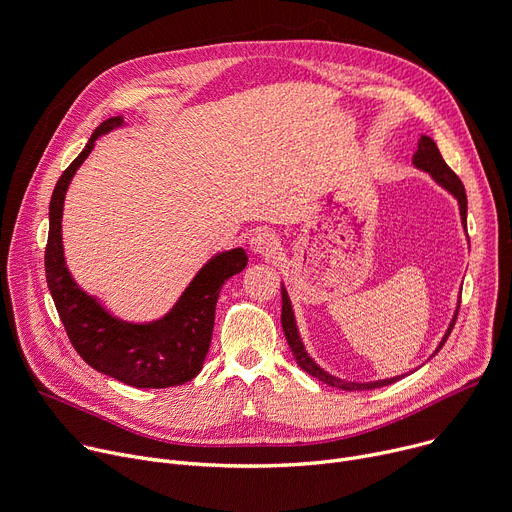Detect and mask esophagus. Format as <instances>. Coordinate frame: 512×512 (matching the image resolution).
Wrapping results in <instances>:
<instances>
[{"mask_svg":"<svg viewBox=\"0 0 512 512\" xmlns=\"http://www.w3.org/2000/svg\"><path fill=\"white\" fill-rule=\"evenodd\" d=\"M277 247H280V239H277L269 230H259L251 239V249L257 255H273Z\"/></svg>","mask_w":512,"mask_h":512,"instance_id":"1","label":"esophagus"}]
</instances>
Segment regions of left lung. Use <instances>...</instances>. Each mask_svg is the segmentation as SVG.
Wrapping results in <instances>:
<instances>
[{
  "label": "left lung",
  "instance_id": "8db88e82",
  "mask_svg": "<svg viewBox=\"0 0 512 512\" xmlns=\"http://www.w3.org/2000/svg\"><path fill=\"white\" fill-rule=\"evenodd\" d=\"M412 163H414V167L427 171L439 185H443V188H445L451 196H455V200H457V204H459L461 222H463V226H466V218H468V196H466V188H463L461 179H459V177L451 171V167L443 161V157H441V153H439V149H437V145H435V141H433L431 136H425V134L421 136V141H418V149H416V153H414V157H412ZM459 304H461V298H459ZM459 304H457V310H455V314H453V320H451V324H449V329H447L445 337L441 339L437 351L445 345L447 337L451 335V329H453V324H455V320H457ZM282 327H284L286 341H288V345H290V349H292V353H294V357H296V363L306 371V374H310L312 378H316V380H320V382H324V384L335 386V388H339V390H374V388L390 386V384L398 382L400 378H404V376H396V378H388V380H378V382H365V384H361V382H347V380H341V378H335V376L327 374V371H324V369L308 355V351L304 349V343H302L300 333H298V327H296V318H294L292 302H290V296H288V292H286L284 286H282ZM437 351H435L433 355H437Z\"/></svg>",
  "mask_w": 512,
  "mask_h": 512
}]
</instances>
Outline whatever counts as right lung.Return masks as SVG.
Returning <instances> with one entry per match:
<instances>
[{
    "instance_id": "obj_1",
    "label": "right lung",
    "mask_w": 512,
    "mask_h": 512,
    "mask_svg": "<svg viewBox=\"0 0 512 512\" xmlns=\"http://www.w3.org/2000/svg\"><path fill=\"white\" fill-rule=\"evenodd\" d=\"M122 124V116L104 120L55 185L49 206V241L44 251L46 284L67 337L85 363L132 388L181 386L194 380L204 365L212 341L216 300L224 282L241 273L249 259L243 249L218 253L198 271L163 318L143 324L112 316L75 284L63 255L65 194L98 138Z\"/></svg>"
}]
</instances>
